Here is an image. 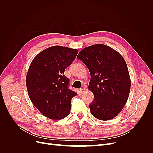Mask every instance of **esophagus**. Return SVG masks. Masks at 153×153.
<instances>
[{
    "instance_id": "34e87169",
    "label": "esophagus",
    "mask_w": 153,
    "mask_h": 153,
    "mask_svg": "<svg viewBox=\"0 0 153 153\" xmlns=\"http://www.w3.org/2000/svg\"><path fill=\"white\" fill-rule=\"evenodd\" d=\"M80 92H81V94H83V93H84V92L85 91V89L84 87H82V88H81V89H80Z\"/></svg>"
}]
</instances>
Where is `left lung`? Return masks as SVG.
<instances>
[{
  "mask_svg": "<svg viewBox=\"0 0 153 153\" xmlns=\"http://www.w3.org/2000/svg\"><path fill=\"white\" fill-rule=\"evenodd\" d=\"M89 69V89L94 100L89 105L91 113L101 121L116 117L126 105L131 88L127 64L116 50L105 45H93L78 54Z\"/></svg>",
  "mask_w": 153,
  "mask_h": 153,
  "instance_id": "left-lung-1",
  "label": "left lung"
}]
</instances>
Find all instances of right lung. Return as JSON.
<instances>
[{"mask_svg":"<svg viewBox=\"0 0 153 153\" xmlns=\"http://www.w3.org/2000/svg\"><path fill=\"white\" fill-rule=\"evenodd\" d=\"M77 49L53 46L43 50L31 62L26 76L30 101L44 116L64 119L71 111V100L77 95L68 88L64 71L75 59Z\"/></svg>","mask_w":153,"mask_h":153,"instance_id":"add662e5","label":"right lung"}]
</instances>
